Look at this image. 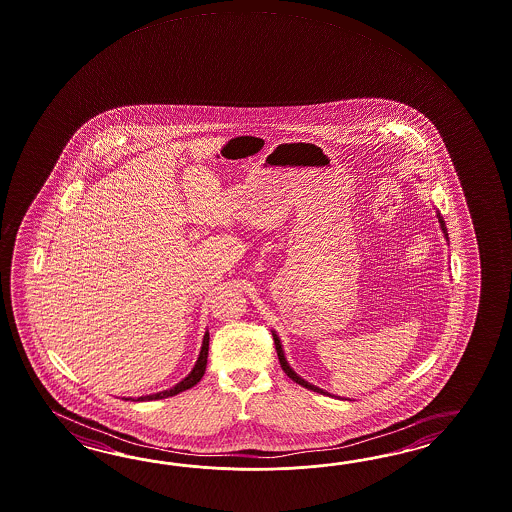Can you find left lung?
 Returning a JSON list of instances; mask_svg holds the SVG:
<instances>
[{
    "label": "left lung",
    "instance_id": "left-lung-1",
    "mask_svg": "<svg viewBox=\"0 0 512 512\" xmlns=\"http://www.w3.org/2000/svg\"><path fill=\"white\" fill-rule=\"evenodd\" d=\"M438 222H440V227H442V231H444V237L448 238V231H446V224H444V220H442V216H440V212L437 214ZM272 335H274L275 349H277V357H279V362H281V368H283V372L292 379V381H296L298 385L301 387L309 388V390H314V392H320V394H327L324 392L322 388L314 387L311 383H307L305 379H301L300 375L296 374L292 368H290V364H288L287 359H285V353H283V348H281V340L279 337L275 335V331H272ZM327 396H331V394H327Z\"/></svg>",
    "mask_w": 512,
    "mask_h": 512
}]
</instances>
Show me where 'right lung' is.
<instances>
[{"label":"right lung","mask_w":512,"mask_h":512,"mask_svg":"<svg viewBox=\"0 0 512 512\" xmlns=\"http://www.w3.org/2000/svg\"><path fill=\"white\" fill-rule=\"evenodd\" d=\"M207 355H209V331L205 333V337H203V344H201L200 357H198V361L194 364V368H192V372L183 379V381H179L175 387L168 388V390H163V392H157V394H150V396H140V398H122V399H133V401H150V399H164L170 398V396H175V394H179V392H183V390H188V388L194 387V385H198L201 381V377L205 374V368H207Z\"/></svg>","instance_id":"1"}]
</instances>
